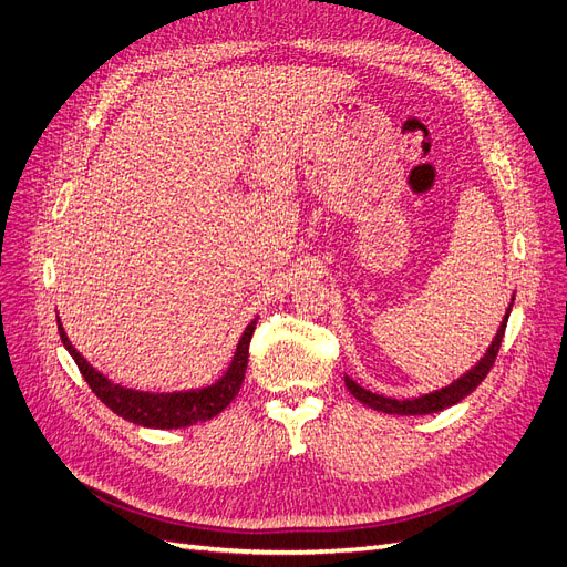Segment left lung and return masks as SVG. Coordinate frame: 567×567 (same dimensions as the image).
<instances>
[{"label": "left lung", "mask_w": 567, "mask_h": 567, "mask_svg": "<svg viewBox=\"0 0 567 567\" xmlns=\"http://www.w3.org/2000/svg\"><path fill=\"white\" fill-rule=\"evenodd\" d=\"M513 305V302H511ZM511 312V307H508ZM508 312L499 326V331H496L492 346L487 348L485 357L480 359V362L468 371L463 373L458 381H454L452 385L442 388V390H435L431 394H421V398H414V400H392V398H383V394H375V392H369L364 390L362 385H357L352 379H348L346 375V385L348 390L354 394V398L375 409V411H383V414H400V416H423V414H437V411L447 409L456 402H461L463 398H468V394L485 381V375L489 373V369L494 367V359L496 354H499V348H502V338H504V331H506V321H508Z\"/></svg>", "instance_id": "1"}]
</instances>
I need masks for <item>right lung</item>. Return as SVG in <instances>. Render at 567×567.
<instances>
[{"label": "right lung", "mask_w": 567, "mask_h": 567, "mask_svg": "<svg viewBox=\"0 0 567 567\" xmlns=\"http://www.w3.org/2000/svg\"><path fill=\"white\" fill-rule=\"evenodd\" d=\"M255 323L257 321H250L241 340H238L227 373L208 388L186 390V392H140V390L115 385L106 379L104 373H99L87 362V359H84L73 348V342L68 340L61 321H59V333H61L65 350L71 352V357L75 359V364H78L80 373L84 375V381H87L92 392L111 411H115L117 416H123L125 421H132L136 425L161 427V431H165L167 427L169 431V427H186L194 423L210 421L219 414L221 409L229 406V402L236 398L238 390H241V383H244L246 367H248V348H250Z\"/></svg>", "instance_id": "right-lung-1"}]
</instances>
